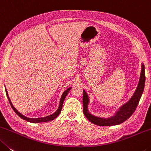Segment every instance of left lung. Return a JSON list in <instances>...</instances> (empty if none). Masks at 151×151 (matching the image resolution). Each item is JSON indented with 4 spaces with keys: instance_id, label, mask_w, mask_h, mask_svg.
<instances>
[{
    "instance_id": "8db88e82",
    "label": "left lung",
    "mask_w": 151,
    "mask_h": 151,
    "mask_svg": "<svg viewBox=\"0 0 151 151\" xmlns=\"http://www.w3.org/2000/svg\"><path fill=\"white\" fill-rule=\"evenodd\" d=\"M145 66L142 65L141 74L138 83V87L136 90L134 95L130 99L129 102L126 104L120 110L118 111L115 116L110 118H101L93 116L90 114L88 111V97L86 92L83 90V112L86 117L88 118L89 121L98 126H114L120 124L124 122V121L128 119L137 108V106L139 103L140 99L141 98L143 90L145 88Z\"/></svg>"
}]
</instances>
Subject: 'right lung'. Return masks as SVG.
<instances>
[{"label":"right lung","instance_id":"add662e5","mask_svg":"<svg viewBox=\"0 0 151 151\" xmlns=\"http://www.w3.org/2000/svg\"><path fill=\"white\" fill-rule=\"evenodd\" d=\"M71 90V88H68V90H65V92H63L62 96H61V100H60V103H59V107L58 108V110L56 111V112H55L54 114H53L51 116H47L45 118H27L24 116L23 115H22L21 114H20L18 111H17L15 108H14V106L12 104V103L11 102V100H10L9 97L8 96V93H7V91L6 90H5L6 91V96H7V98H8V100L10 102V104H11L12 108H13V110L14 111V112H15L17 115L19 116V117H21L22 119H23L24 120L27 121V122H33V123H38V122H49V121H51L55 119V118H57L59 116V114H60L61 110H62V107H63V101L65 100V97L68 95V93L69 92V91Z\"/></svg>","mask_w":151,"mask_h":151}]
</instances>
